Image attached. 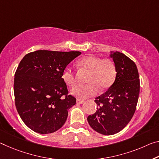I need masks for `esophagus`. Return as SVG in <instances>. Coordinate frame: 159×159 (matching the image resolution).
Here are the masks:
<instances>
[{"label":"esophagus","instance_id":"1","mask_svg":"<svg viewBox=\"0 0 159 159\" xmlns=\"http://www.w3.org/2000/svg\"><path fill=\"white\" fill-rule=\"evenodd\" d=\"M84 102H85L84 100H80V99H77V100H76V102L78 103V104H83Z\"/></svg>","mask_w":159,"mask_h":159}]
</instances>
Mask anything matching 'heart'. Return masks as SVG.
<instances>
[{
    "instance_id": "1",
    "label": "heart",
    "mask_w": 159,
    "mask_h": 159,
    "mask_svg": "<svg viewBox=\"0 0 159 159\" xmlns=\"http://www.w3.org/2000/svg\"><path fill=\"white\" fill-rule=\"evenodd\" d=\"M77 66L80 70L89 74L85 85H78L71 90L72 94L80 98H88L96 94L98 89L104 90L114 84L117 76V69L115 63L109 58L89 56L84 57L77 61ZM62 80L66 85L74 86L75 84L74 72L66 68L61 74Z\"/></svg>"
}]
</instances>
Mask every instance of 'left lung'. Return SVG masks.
<instances>
[{"mask_svg": "<svg viewBox=\"0 0 159 159\" xmlns=\"http://www.w3.org/2000/svg\"><path fill=\"white\" fill-rule=\"evenodd\" d=\"M117 76L106 92L95 98L97 111L89 115V125L97 132L112 135L127 126L134 115L139 95L140 81L135 63L122 53L110 52Z\"/></svg>", "mask_w": 159, "mask_h": 159, "instance_id": "left-lung-1", "label": "left lung"}]
</instances>
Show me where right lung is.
<instances>
[{
  "label": "right lung",
  "mask_w": 159,
  "mask_h": 159,
  "mask_svg": "<svg viewBox=\"0 0 159 159\" xmlns=\"http://www.w3.org/2000/svg\"><path fill=\"white\" fill-rule=\"evenodd\" d=\"M80 52L37 50L25 55L14 79L16 107L30 129L39 134L59 129L76 99L69 95L63 70Z\"/></svg>",
  "instance_id": "add662e5"
}]
</instances>
